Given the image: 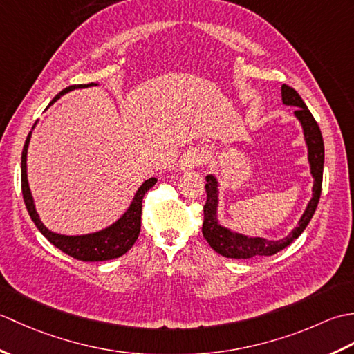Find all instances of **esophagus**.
<instances>
[{"label":"esophagus","instance_id":"obj_1","mask_svg":"<svg viewBox=\"0 0 354 354\" xmlns=\"http://www.w3.org/2000/svg\"><path fill=\"white\" fill-rule=\"evenodd\" d=\"M204 160H205V153L202 152V150L192 149L183 156L181 162H179V169L183 171H190L204 162Z\"/></svg>","mask_w":354,"mask_h":354}]
</instances>
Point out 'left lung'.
I'll list each match as a JSON object with an SVG mask.
<instances>
[{"instance_id":"8db88e82","label":"left lung","mask_w":354,"mask_h":354,"mask_svg":"<svg viewBox=\"0 0 354 354\" xmlns=\"http://www.w3.org/2000/svg\"><path fill=\"white\" fill-rule=\"evenodd\" d=\"M281 100L286 106H293V115L301 124L304 141L307 146V161L310 165V175L313 178L312 198L307 204L303 216L299 217L298 225L288 236L278 240H268L265 237H251L236 232L219 222V181L214 175L205 176L207 202L204 205V223H202V234L213 250L227 259H251L255 255H274L278 251L289 246L293 240L301 236L307 225L312 221L315 209L318 207L321 187H322V170H324V141L319 131L318 123L315 122L309 108L306 106L301 97L295 89L283 85Z\"/></svg>"}]
</instances>
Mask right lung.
Instances as JSON below:
<instances>
[{"instance_id":"add662e5","label":"right lung","mask_w":354,"mask_h":354,"mask_svg":"<svg viewBox=\"0 0 354 354\" xmlns=\"http://www.w3.org/2000/svg\"><path fill=\"white\" fill-rule=\"evenodd\" d=\"M94 84L89 85H73L62 89L55 99H53L48 104V108L53 103L57 102L61 97L66 93L73 91V89L77 88H85V86H93ZM35 129V126H33ZM32 129V131H33ZM32 131H30L28 137L26 140L24 149H22V156H21V189H22V196H24V202L27 207V212L35 222L36 228L41 231V234L48 240L51 245L59 248L62 252L68 254L70 257L82 260V261H104V260H112L117 259L120 255L126 254L131 250L132 245L137 242L140 230H141V205H142V198L147 190L152 189L156 184V178H149L147 181L140 185L137 193L133 194V199L131 205L127 207L126 212L122 214L120 219H117L114 223L109 225V227L103 228L95 232H88V234H79V236H66L61 234V232L51 231L42 223L39 214L36 212L35 207V199L32 196V192H30L28 185V178H27V150L30 145V138H32Z\"/></svg>"}]
</instances>
